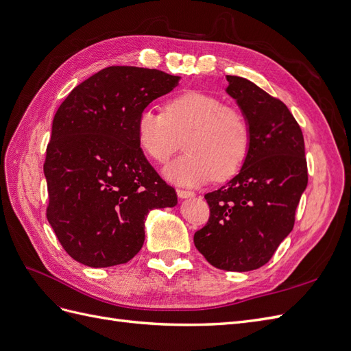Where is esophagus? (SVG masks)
Here are the masks:
<instances>
[{"label": "esophagus", "instance_id": "1", "mask_svg": "<svg viewBox=\"0 0 351 351\" xmlns=\"http://www.w3.org/2000/svg\"><path fill=\"white\" fill-rule=\"evenodd\" d=\"M177 195L180 199H189V197H195V193L193 192H189V190H182L178 189L177 190Z\"/></svg>", "mask_w": 351, "mask_h": 351}]
</instances>
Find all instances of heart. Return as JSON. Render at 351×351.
<instances>
[{"label": "heart", "mask_w": 351, "mask_h": 351, "mask_svg": "<svg viewBox=\"0 0 351 351\" xmlns=\"http://www.w3.org/2000/svg\"><path fill=\"white\" fill-rule=\"evenodd\" d=\"M136 132L143 152L159 164L167 162L184 139L186 155L164 168L165 178L180 186L232 177L250 147V129L243 112L199 90L169 99L164 112L143 110Z\"/></svg>", "instance_id": "b5f03b06"}]
</instances>
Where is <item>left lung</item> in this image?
<instances>
[{
    "mask_svg": "<svg viewBox=\"0 0 351 351\" xmlns=\"http://www.w3.org/2000/svg\"><path fill=\"white\" fill-rule=\"evenodd\" d=\"M227 82L249 123L250 147L239 174L205 195L210 217L193 240L212 267L247 272L263 267L294 227L307 186L304 139L280 99L247 79Z\"/></svg>",
    "mask_w": 351,
    "mask_h": 351,
    "instance_id": "1",
    "label": "left lung"
}]
</instances>
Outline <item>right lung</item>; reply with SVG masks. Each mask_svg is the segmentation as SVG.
<instances>
[{
  "instance_id": "right-lung-1",
  "label": "right lung",
  "mask_w": 351,
  "mask_h": 351,
  "mask_svg": "<svg viewBox=\"0 0 351 351\" xmlns=\"http://www.w3.org/2000/svg\"><path fill=\"white\" fill-rule=\"evenodd\" d=\"M155 69L107 67L74 88L52 121L44 174L47 218L70 256L90 268L127 263L152 209L177 195L147 162L136 123L180 82Z\"/></svg>"
}]
</instances>
